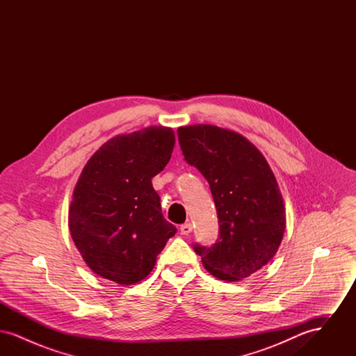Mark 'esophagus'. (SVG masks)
Instances as JSON below:
<instances>
[{
	"instance_id": "1",
	"label": "esophagus",
	"mask_w": 356,
	"mask_h": 356,
	"mask_svg": "<svg viewBox=\"0 0 356 356\" xmlns=\"http://www.w3.org/2000/svg\"><path fill=\"white\" fill-rule=\"evenodd\" d=\"M192 229H193V227H192L191 222H186V224H183V225L180 227L181 235H189V234L192 232Z\"/></svg>"
}]
</instances>
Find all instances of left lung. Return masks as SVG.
I'll use <instances>...</instances> for the list:
<instances>
[{
    "label": "left lung",
    "instance_id": "obj_1",
    "mask_svg": "<svg viewBox=\"0 0 356 356\" xmlns=\"http://www.w3.org/2000/svg\"><path fill=\"white\" fill-rule=\"evenodd\" d=\"M177 136L184 160L209 184L220 225L215 244H193V250L218 279L248 277L275 256L286 229L283 197L271 168L236 132L199 124L180 127Z\"/></svg>",
    "mask_w": 356,
    "mask_h": 356
}]
</instances>
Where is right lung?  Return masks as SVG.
<instances>
[{
    "label": "right lung",
    "instance_id": "right-lung-1",
    "mask_svg": "<svg viewBox=\"0 0 356 356\" xmlns=\"http://www.w3.org/2000/svg\"><path fill=\"white\" fill-rule=\"evenodd\" d=\"M175 145L167 127H149L106 141L86 163L69 208L72 238L88 267L129 286L152 271L177 232L161 212L152 177Z\"/></svg>",
    "mask_w": 356,
    "mask_h": 356
}]
</instances>
